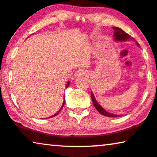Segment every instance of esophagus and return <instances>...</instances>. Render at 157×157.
Instances as JSON below:
<instances>
[{"mask_svg":"<svg viewBox=\"0 0 157 157\" xmlns=\"http://www.w3.org/2000/svg\"><path fill=\"white\" fill-rule=\"evenodd\" d=\"M87 75V72L85 70H83V69H79L78 70H77V72H75L76 78H79V77Z\"/></svg>","mask_w":157,"mask_h":157,"instance_id":"obj_1","label":"esophagus"}]
</instances>
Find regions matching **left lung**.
I'll list each match as a JSON object with an SVG mask.
<instances>
[{"instance_id":"1","label":"left lung","mask_w":157,"mask_h":157,"mask_svg":"<svg viewBox=\"0 0 157 157\" xmlns=\"http://www.w3.org/2000/svg\"><path fill=\"white\" fill-rule=\"evenodd\" d=\"M113 30H114V40L115 41L117 42H126L127 40H133V38L130 36V35H128L127 33L122 30L121 28H117V27H113ZM135 41V40H134ZM136 45L140 46V45L136 43ZM91 98L92 100V102H93V105L94 106V107L96 108L97 110L100 112L101 114H102L104 116L106 117H120L121 115L120 114H114L112 113H109L106 111V110L104 109V108L101 107L100 105H99V103L98 102V101L96 100L95 98H94V95L93 94V92H91Z\"/></svg>"}]
</instances>
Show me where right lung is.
<instances>
[{
	"label": "right lung",
	"mask_w": 157,
	"mask_h": 157,
	"mask_svg": "<svg viewBox=\"0 0 157 157\" xmlns=\"http://www.w3.org/2000/svg\"><path fill=\"white\" fill-rule=\"evenodd\" d=\"M70 84V81H68V82H67V84H66V88H67V87H69ZM64 105H65V100H64V101H63V105H62V107H61V108H60V109H59V111H58V112H57V113H56V114H54V115H52V116H50L49 118H50V117H55V116H56V115H57V114H58V113H59V111H60V110L62 109V108H63V106H64Z\"/></svg>",
	"instance_id": "obj_1"
}]
</instances>
